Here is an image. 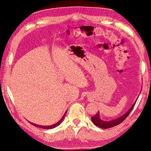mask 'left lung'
<instances>
[{"mask_svg": "<svg viewBox=\"0 0 151 151\" xmlns=\"http://www.w3.org/2000/svg\"><path fill=\"white\" fill-rule=\"evenodd\" d=\"M136 102L137 101H135V103H134V104H132L131 108H130L129 111H128L126 113L124 114V115H122L121 117H119V118L112 120V121H104L100 119V116H99V112H98V113H96L95 115L91 117L92 121H93L94 124H95L96 126L101 128V129H109V128H111L114 126H116V125L121 124L122 122H123V121H124V119L129 116L130 112L132 111V109H133V107L134 106Z\"/></svg>", "mask_w": 151, "mask_h": 151, "instance_id": "obj_1", "label": "left lung"}]
</instances>
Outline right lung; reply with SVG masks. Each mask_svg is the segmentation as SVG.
<instances>
[{
  "instance_id": "obj_1",
  "label": "right lung",
  "mask_w": 151,
  "mask_h": 151,
  "mask_svg": "<svg viewBox=\"0 0 151 151\" xmlns=\"http://www.w3.org/2000/svg\"><path fill=\"white\" fill-rule=\"evenodd\" d=\"M66 111L65 113L64 114V115L63 116V117H62V118H61V119L59 121L57 122V123H55V124H54L50 125V126H41V125L36 124H35V123H32V122H30V123L31 124H32V125H34V126H35V127H39V128H41V129H54V128L57 127V126H58V125H59V124L61 123V122H62V121H63L64 118H65V114H66Z\"/></svg>"
}]
</instances>
